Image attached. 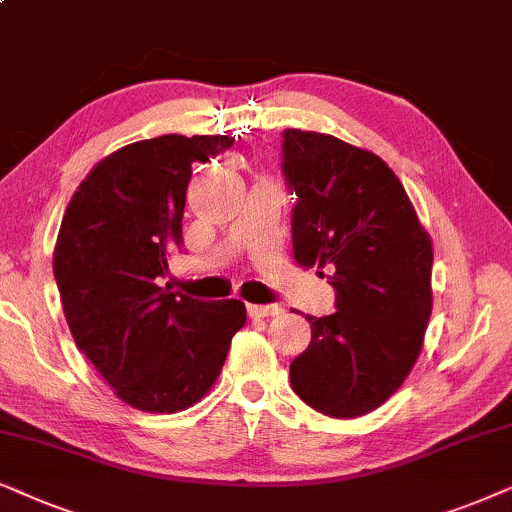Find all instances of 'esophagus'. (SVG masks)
Returning a JSON list of instances; mask_svg holds the SVG:
<instances>
[{
  "label": "esophagus",
  "mask_w": 512,
  "mask_h": 512,
  "mask_svg": "<svg viewBox=\"0 0 512 512\" xmlns=\"http://www.w3.org/2000/svg\"><path fill=\"white\" fill-rule=\"evenodd\" d=\"M248 316L252 318H269V316H278L283 309L278 304H248Z\"/></svg>",
  "instance_id": "obj_1"
}]
</instances>
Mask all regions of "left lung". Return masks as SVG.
Returning <instances> with one entry per match:
<instances>
[{
	"label": "left lung",
	"instance_id": "obj_1",
	"mask_svg": "<svg viewBox=\"0 0 512 512\" xmlns=\"http://www.w3.org/2000/svg\"><path fill=\"white\" fill-rule=\"evenodd\" d=\"M292 255L330 269L335 313L306 316L311 344L290 384L335 419L377 410L417 363L431 318V238L403 185L379 156L335 135L283 131Z\"/></svg>",
	"mask_w": 512,
	"mask_h": 512
}]
</instances>
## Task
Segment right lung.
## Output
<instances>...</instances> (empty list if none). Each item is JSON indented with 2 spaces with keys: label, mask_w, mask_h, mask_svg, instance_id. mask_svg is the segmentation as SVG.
Returning <instances> with one entry per match:
<instances>
[{
  "label": "right lung",
  "mask_w": 512,
  "mask_h": 512,
  "mask_svg": "<svg viewBox=\"0 0 512 512\" xmlns=\"http://www.w3.org/2000/svg\"><path fill=\"white\" fill-rule=\"evenodd\" d=\"M231 135H159L109 154L63 215L53 252L60 302L79 351L135 410L177 412L215 384L245 323L238 299L203 302L161 288L182 248L192 163Z\"/></svg>",
  "instance_id": "add662e5"
}]
</instances>
